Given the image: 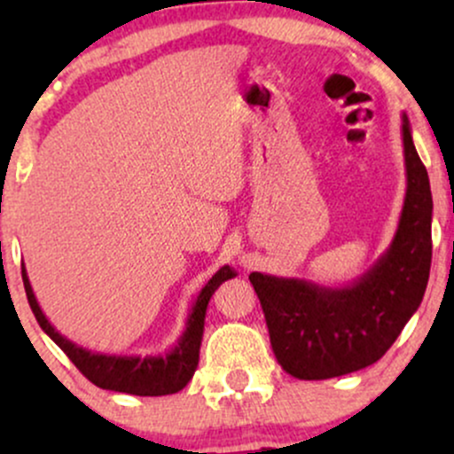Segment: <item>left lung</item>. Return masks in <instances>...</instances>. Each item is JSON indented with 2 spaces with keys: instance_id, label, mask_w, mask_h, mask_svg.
I'll list each match as a JSON object with an SVG mask.
<instances>
[{
  "instance_id": "obj_1",
  "label": "left lung",
  "mask_w": 454,
  "mask_h": 454,
  "mask_svg": "<svg viewBox=\"0 0 454 454\" xmlns=\"http://www.w3.org/2000/svg\"><path fill=\"white\" fill-rule=\"evenodd\" d=\"M408 190L397 232L382 258L343 288L252 273L275 358L299 380H328L369 367L387 354L425 296L431 269L429 175L403 114Z\"/></svg>"
}]
</instances>
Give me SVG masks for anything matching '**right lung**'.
<instances>
[{
	"label": "right lung",
	"instance_id": "1",
	"mask_svg": "<svg viewBox=\"0 0 454 454\" xmlns=\"http://www.w3.org/2000/svg\"><path fill=\"white\" fill-rule=\"evenodd\" d=\"M234 278L231 267H222L213 278L207 281L205 288L196 296L192 305L190 316H187L185 331L179 337L176 346L164 356H114V354H96L85 348L76 346L64 335L55 331L53 325L46 320L35 301L34 290L27 279L23 267V284L31 311L35 320L43 326L46 335L53 340L57 346L67 354L72 363L76 364L78 372L82 373L96 387L114 390V393L138 395V397H160V395L179 393L181 388L190 382L198 367V354H200L202 331H205V314L213 293L220 288L222 281Z\"/></svg>",
	"mask_w": 454,
	"mask_h": 454
}]
</instances>
